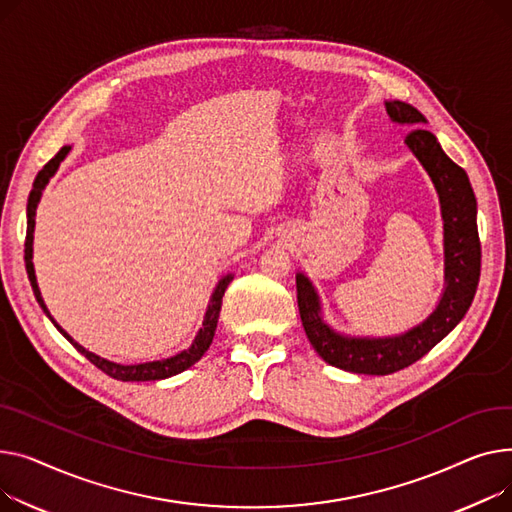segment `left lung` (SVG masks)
I'll use <instances>...</instances> for the list:
<instances>
[{
	"instance_id": "1",
	"label": "left lung",
	"mask_w": 512,
	"mask_h": 512,
	"mask_svg": "<svg viewBox=\"0 0 512 512\" xmlns=\"http://www.w3.org/2000/svg\"><path fill=\"white\" fill-rule=\"evenodd\" d=\"M388 115L401 124H424L426 119L415 107L390 101ZM413 155L422 161L440 194L444 219L446 289L434 314L401 337L388 339H347L328 328L320 318L318 297L304 275L295 277L297 308L306 335L326 364L355 374L386 376L395 374L422 359L440 343L467 314L479 283L482 244L477 233V204L469 177L450 161L436 136L424 128H413L405 136Z\"/></svg>"
}]
</instances>
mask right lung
Returning <instances> with one entry per match:
<instances>
[{
    "label": "right lung",
    "instance_id": "obj_1",
    "mask_svg": "<svg viewBox=\"0 0 512 512\" xmlns=\"http://www.w3.org/2000/svg\"><path fill=\"white\" fill-rule=\"evenodd\" d=\"M70 153V146H64L59 153L45 163V167L37 173L35 177V184H33V192H30L28 196V206H26V239H24V262H26V273H28V279H30V285H33V291H35V297L37 302L41 304L43 312L49 316V310L43 302L41 297V291H39V285H37V277H35V268H33V233H35V215H37V204L41 200V192L43 188L47 186L49 177L57 171L59 163H62L66 159V155ZM231 277L227 275L225 279L219 281L215 293H213V299H210L208 304V310H206V316H204V322H202V328L198 330V335L192 343L190 349L177 353L169 359H161V362H148V364H136V366H122V364H113L109 362V359H103L95 353L86 351L82 345H78L66 330L55 324V320L51 318V322L57 326L59 333H62L86 359L90 364H95L101 372H105L107 376L115 378V380H124V382H146V380H163V378H169V376H175L179 372L188 370L190 366H194L198 359L206 353V349L210 347V343H213V337H215V330H217V320H219V312H221V304H223V295H225V289L229 285Z\"/></svg>",
    "mask_w": 512,
    "mask_h": 512
}]
</instances>
